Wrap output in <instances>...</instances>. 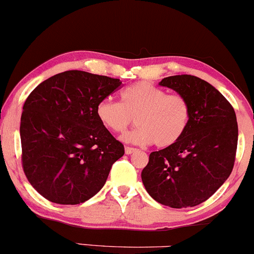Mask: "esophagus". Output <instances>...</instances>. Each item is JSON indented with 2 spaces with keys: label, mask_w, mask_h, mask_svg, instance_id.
Segmentation results:
<instances>
[{
  "label": "esophagus",
  "mask_w": 254,
  "mask_h": 254,
  "mask_svg": "<svg viewBox=\"0 0 254 254\" xmlns=\"http://www.w3.org/2000/svg\"><path fill=\"white\" fill-rule=\"evenodd\" d=\"M137 151H138V149H136V148L125 147V154H127V155H131V154H133V153H137Z\"/></svg>",
  "instance_id": "1"
}]
</instances>
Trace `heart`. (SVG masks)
<instances>
[{"mask_svg": "<svg viewBox=\"0 0 254 254\" xmlns=\"http://www.w3.org/2000/svg\"><path fill=\"white\" fill-rule=\"evenodd\" d=\"M104 127L116 135H124L132 125L138 127L124 137L137 144L153 143L159 148L176 144L188 130L191 107L188 99L178 93L167 94L145 81H139L122 90L121 103L103 99L95 109Z\"/></svg>", "mask_w": 254, "mask_h": 254, "instance_id": "heart-1", "label": "heart"}]
</instances>
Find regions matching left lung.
Here are the masks:
<instances>
[{"label": "left lung", "mask_w": 254, "mask_h": 254, "mask_svg": "<svg viewBox=\"0 0 254 254\" xmlns=\"http://www.w3.org/2000/svg\"><path fill=\"white\" fill-rule=\"evenodd\" d=\"M188 99L191 118L176 144L149 155L142 182L156 202L182 209L205 202L234 167L238 147L235 111L216 88L192 75L160 82Z\"/></svg>", "instance_id": "left-lung-1"}]
</instances>
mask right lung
Segmentation results:
<instances>
[{"instance_id":"obj_1","label":"right lung","mask_w":254,"mask_h":254,"mask_svg":"<svg viewBox=\"0 0 254 254\" xmlns=\"http://www.w3.org/2000/svg\"><path fill=\"white\" fill-rule=\"evenodd\" d=\"M121 86L118 78L68 70L43 81L26 99L20 122L22 170L44 198L74 205L105 185L124 145L101 125L95 109Z\"/></svg>"}]
</instances>
